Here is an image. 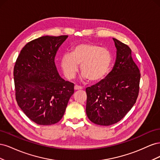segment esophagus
<instances>
[{"mask_svg":"<svg viewBox=\"0 0 160 160\" xmlns=\"http://www.w3.org/2000/svg\"><path fill=\"white\" fill-rule=\"evenodd\" d=\"M74 89H75V90H81V89H83V88H82L81 86H79V85H75V87H74Z\"/></svg>","mask_w":160,"mask_h":160,"instance_id":"1","label":"esophagus"}]
</instances>
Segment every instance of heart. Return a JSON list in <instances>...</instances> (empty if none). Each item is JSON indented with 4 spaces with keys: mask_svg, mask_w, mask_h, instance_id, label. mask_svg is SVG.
I'll return each mask as SVG.
<instances>
[{
    "mask_svg": "<svg viewBox=\"0 0 160 160\" xmlns=\"http://www.w3.org/2000/svg\"><path fill=\"white\" fill-rule=\"evenodd\" d=\"M112 57L110 51L93 43H81L75 46L71 53L62 55L61 65L67 79L74 78L81 65L84 78L91 81L101 79L107 73Z\"/></svg>",
    "mask_w": 160,
    "mask_h": 160,
    "instance_id": "b5f03b06",
    "label": "heart"
}]
</instances>
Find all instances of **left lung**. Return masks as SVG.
<instances>
[{"mask_svg":"<svg viewBox=\"0 0 160 160\" xmlns=\"http://www.w3.org/2000/svg\"><path fill=\"white\" fill-rule=\"evenodd\" d=\"M117 57L104 79L86 88V113L93 123L108 126L125 117L136 102L141 74L127 45L113 38Z\"/></svg>","mask_w":160,"mask_h":160,"instance_id":"obj_1","label":"left lung"}]
</instances>
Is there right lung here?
<instances>
[{
	"label": "right lung",
	"mask_w": 160,
	"mask_h": 160,
	"mask_svg": "<svg viewBox=\"0 0 160 160\" xmlns=\"http://www.w3.org/2000/svg\"><path fill=\"white\" fill-rule=\"evenodd\" d=\"M67 37L43 36L28 42L14 67L18 105L38 125L59 122L74 93V84L61 78L55 64L57 51Z\"/></svg>",
	"instance_id": "right-lung-1"
}]
</instances>
